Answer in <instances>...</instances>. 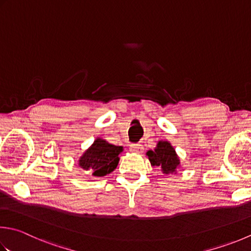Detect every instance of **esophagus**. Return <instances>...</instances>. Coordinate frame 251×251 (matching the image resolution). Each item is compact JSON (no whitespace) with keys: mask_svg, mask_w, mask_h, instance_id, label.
Segmentation results:
<instances>
[{"mask_svg":"<svg viewBox=\"0 0 251 251\" xmlns=\"http://www.w3.org/2000/svg\"><path fill=\"white\" fill-rule=\"evenodd\" d=\"M144 150V147L140 144H131L129 146V151L131 152H136V153H139V152H142Z\"/></svg>","mask_w":251,"mask_h":251,"instance_id":"esophagus-1","label":"esophagus"}]
</instances>
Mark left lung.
Wrapping results in <instances>:
<instances>
[{"label": "left lung", "instance_id": "obj_1", "mask_svg": "<svg viewBox=\"0 0 251 251\" xmlns=\"http://www.w3.org/2000/svg\"><path fill=\"white\" fill-rule=\"evenodd\" d=\"M146 155L153 166H159L163 173L174 172L179 165V160L175 153V150L168 141H160L154 150H148Z\"/></svg>", "mask_w": 251, "mask_h": 251}]
</instances>
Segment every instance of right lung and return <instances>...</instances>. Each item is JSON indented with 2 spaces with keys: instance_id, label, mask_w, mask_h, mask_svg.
<instances>
[{
  "instance_id": "add662e5",
  "label": "right lung",
  "mask_w": 251,
  "mask_h": 251,
  "mask_svg": "<svg viewBox=\"0 0 251 251\" xmlns=\"http://www.w3.org/2000/svg\"><path fill=\"white\" fill-rule=\"evenodd\" d=\"M122 150V147L110 145L105 140L98 138L80 158L79 166L90 171L93 176L101 177L116 169Z\"/></svg>"
}]
</instances>
